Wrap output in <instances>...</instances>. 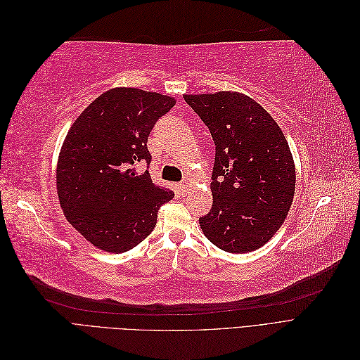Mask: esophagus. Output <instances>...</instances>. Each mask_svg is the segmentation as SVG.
Segmentation results:
<instances>
[{
	"label": "esophagus",
	"instance_id": "obj_1",
	"mask_svg": "<svg viewBox=\"0 0 360 360\" xmlns=\"http://www.w3.org/2000/svg\"><path fill=\"white\" fill-rule=\"evenodd\" d=\"M180 192H181V195H184V193H188V191H189V181H186V180H184V181H181L180 183Z\"/></svg>",
	"mask_w": 360,
	"mask_h": 360
}]
</instances>
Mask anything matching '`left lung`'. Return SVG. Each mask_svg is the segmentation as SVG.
<instances>
[{
	"mask_svg": "<svg viewBox=\"0 0 360 360\" xmlns=\"http://www.w3.org/2000/svg\"><path fill=\"white\" fill-rule=\"evenodd\" d=\"M214 141L213 205L201 230L231 254L255 250L284 222L296 189V169L282 130L250 97L219 91L184 94Z\"/></svg>",
	"mask_w": 360,
	"mask_h": 360,
	"instance_id": "obj_1",
	"label": "left lung"
}]
</instances>
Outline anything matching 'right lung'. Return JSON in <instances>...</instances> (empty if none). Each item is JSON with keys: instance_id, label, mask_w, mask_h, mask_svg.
<instances>
[{"instance_id": "obj_1", "label": "right lung", "mask_w": 360, "mask_h": 360, "mask_svg": "<svg viewBox=\"0 0 360 360\" xmlns=\"http://www.w3.org/2000/svg\"><path fill=\"white\" fill-rule=\"evenodd\" d=\"M172 97L112 89L85 108L68 132L57 165V191L66 219L96 248L126 252L153 231L174 192L156 186L147 139Z\"/></svg>"}]
</instances>
